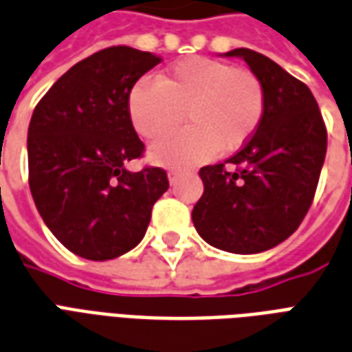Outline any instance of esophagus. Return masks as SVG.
I'll use <instances>...</instances> for the list:
<instances>
[{
    "instance_id": "obj_1",
    "label": "esophagus",
    "mask_w": 352,
    "mask_h": 352,
    "mask_svg": "<svg viewBox=\"0 0 352 352\" xmlns=\"http://www.w3.org/2000/svg\"><path fill=\"white\" fill-rule=\"evenodd\" d=\"M179 178L178 170H168V182H170V186H174Z\"/></svg>"
}]
</instances>
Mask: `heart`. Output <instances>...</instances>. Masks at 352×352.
<instances>
[{"label":"heart","instance_id":"1","mask_svg":"<svg viewBox=\"0 0 352 352\" xmlns=\"http://www.w3.org/2000/svg\"><path fill=\"white\" fill-rule=\"evenodd\" d=\"M264 88L250 69L227 61L189 58L157 78H140L127 97V112L138 135L155 140L186 120L191 127L151 146L157 165L186 166L243 148L264 116Z\"/></svg>","mask_w":352,"mask_h":352}]
</instances>
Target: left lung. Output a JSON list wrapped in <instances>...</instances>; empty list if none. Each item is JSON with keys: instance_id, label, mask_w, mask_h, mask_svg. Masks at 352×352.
Wrapping results in <instances>:
<instances>
[{"instance_id": "obj_1", "label": "left lung", "mask_w": 352, "mask_h": 352, "mask_svg": "<svg viewBox=\"0 0 352 352\" xmlns=\"http://www.w3.org/2000/svg\"><path fill=\"white\" fill-rule=\"evenodd\" d=\"M264 88L263 122L242 150L201 168L204 193L193 225L210 245L229 253H261L287 240L311 206L327 155V125L311 89L263 54L234 48Z\"/></svg>"}]
</instances>
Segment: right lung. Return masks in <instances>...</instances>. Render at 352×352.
Wrapping results in <instances>:
<instances>
[{"mask_svg":"<svg viewBox=\"0 0 352 352\" xmlns=\"http://www.w3.org/2000/svg\"><path fill=\"white\" fill-rule=\"evenodd\" d=\"M161 58L110 46L60 76L33 110L28 129L30 189L46 227L69 251L109 261L144 238L166 173L125 165L142 157L127 112L135 82Z\"/></svg>","mask_w":352,"mask_h":352,"instance_id":"right-lung-1","label":"right lung"}]
</instances>
